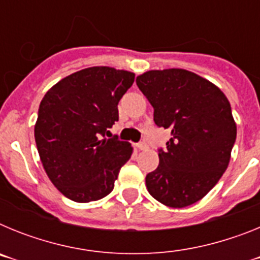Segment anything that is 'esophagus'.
<instances>
[{
    "mask_svg": "<svg viewBox=\"0 0 260 260\" xmlns=\"http://www.w3.org/2000/svg\"><path fill=\"white\" fill-rule=\"evenodd\" d=\"M137 148L139 151H146L147 148H148V147H147L146 143H143V142H142V143H138L137 144Z\"/></svg>",
    "mask_w": 260,
    "mask_h": 260,
    "instance_id": "1",
    "label": "esophagus"
}]
</instances>
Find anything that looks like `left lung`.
Wrapping results in <instances>:
<instances>
[{
  "instance_id": "1",
  "label": "left lung",
  "mask_w": 260,
  "mask_h": 260,
  "mask_svg": "<svg viewBox=\"0 0 260 260\" xmlns=\"http://www.w3.org/2000/svg\"><path fill=\"white\" fill-rule=\"evenodd\" d=\"M137 86L153 107L156 125L172 130L158 167L146 176L147 190L168 207L201 201L226 171L237 137L228 99L183 69L147 71Z\"/></svg>"
}]
</instances>
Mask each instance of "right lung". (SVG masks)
<instances>
[{
  "label": "right lung",
  "instance_id": "obj_1",
  "mask_svg": "<svg viewBox=\"0 0 260 260\" xmlns=\"http://www.w3.org/2000/svg\"><path fill=\"white\" fill-rule=\"evenodd\" d=\"M134 78L108 66L83 69L59 80L41 100L36 147L49 180L66 198L88 203L113 190L133 147L105 133L118 121L117 105Z\"/></svg>",
  "mask_w": 260,
  "mask_h": 260
}]
</instances>
